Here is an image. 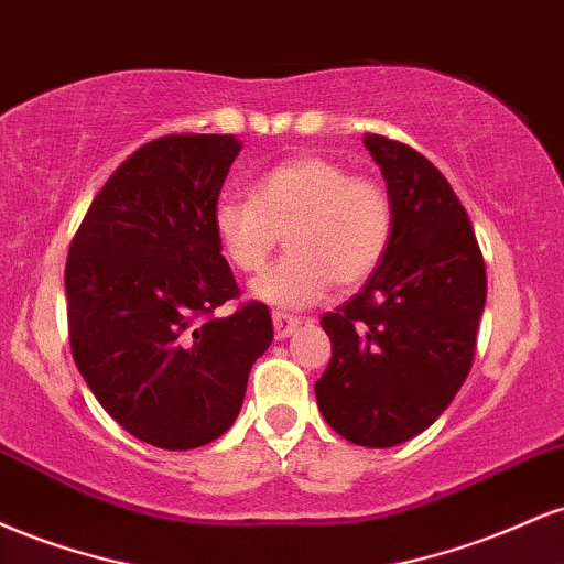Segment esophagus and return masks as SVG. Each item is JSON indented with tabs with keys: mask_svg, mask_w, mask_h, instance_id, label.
<instances>
[{
	"mask_svg": "<svg viewBox=\"0 0 564 564\" xmlns=\"http://www.w3.org/2000/svg\"><path fill=\"white\" fill-rule=\"evenodd\" d=\"M273 326H275V339H286V336L296 332L300 318H294V315H286V313H273Z\"/></svg>",
	"mask_w": 564,
	"mask_h": 564,
	"instance_id": "obj_1",
	"label": "esophagus"
}]
</instances>
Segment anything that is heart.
I'll return each instance as SVG.
<instances>
[{
    "label": "heart",
    "instance_id": "obj_1",
    "mask_svg": "<svg viewBox=\"0 0 564 564\" xmlns=\"http://www.w3.org/2000/svg\"><path fill=\"white\" fill-rule=\"evenodd\" d=\"M217 243L241 273H260L286 232L289 254L254 291L278 307H304L328 289L368 281L394 230L387 187L326 156H294L262 172L251 198L225 196L212 215Z\"/></svg>",
    "mask_w": 564,
    "mask_h": 564
}]
</instances>
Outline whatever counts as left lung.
<instances>
[{"instance_id": "obj_1", "label": "left lung", "mask_w": 564, "mask_h": 564, "mask_svg": "<svg viewBox=\"0 0 564 564\" xmlns=\"http://www.w3.org/2000/svg\"><path fill=\"white\" fill-rule=\"evenodd\" d=\"M394 206L390 249L366 286L321 318L332 360L315 381L334 432L390 448L424 432L469 377L485 260L443 172L405 142L366 132Z\"/></svg>"}]
</instances>
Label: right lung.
<instances>
[{
    "instance_id": "add662e5",
    "label": "right lung",
    "mask_w": 564,
    "mask_h": 564,
    "mask_svg": "<svg viewBox=\"0 0 564 564\" xmlns=\"http://www.w3.org/2000/svg\"><path fill=\"white\" fill-rule=\"evenodd\" d=\"M241 151L232 134H164L89 204L66 262L68 339L97 403L166 451L212 443L273 341L268 304L241 302L212 215Z\"/></svg>"
}]
</instances>
